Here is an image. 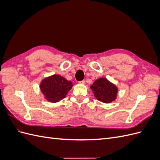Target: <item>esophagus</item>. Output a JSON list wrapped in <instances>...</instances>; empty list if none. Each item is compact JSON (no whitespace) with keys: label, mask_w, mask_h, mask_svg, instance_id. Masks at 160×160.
Instances as JSON below:
<instances>
[{"label":"esophagus","mask_w":160,"mask_h":160,"mask_svg":"<svg viewBox=\"0 0 160 160\" xmlns=\"http://www.w3.org/2000/svg\"><path fill=\"white\" fill-rule=\"evenodd\" d=\"M79 83L80 84H85V81H79Z\"/></svg>","instance_id":"1"}]
</instances>
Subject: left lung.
<instances>
[{
	"label": "left lung",
	"instance_id": "8db88e82",
	"mask_svg": "<svg viewBox=\"0 0 160 160\" xmlns=\"http://www.w3.org/2000/svg\"><path fill=\"white\" fill-rule=\"evenodd\" d=\"M90 88L95 98L104 103H110L117 99L118 88L105 77L96 79Z\"/></svg>",
	"mask_w": 160,
	"mask_h": 160
}]
</instances>
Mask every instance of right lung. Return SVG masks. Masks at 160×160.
Instances as JSON below:
<instances>
[{
    "label": "right lung",
    "instance_id": "add662e5",
    "mask_svg": "<svg viewBox=\"0 0 160 160\" xmlns=\"http://www.w3.org/2000/svg\"><path fill=\"white\" fill-rule=\"evenodd\" d=\"M72 83L59 75H52L43 79L40 90L45 99L51 103H57L64 99L72 89Z\"/></svg>",
    "mask_w": 160,
    "mask_h": 160
}]
</instances>
